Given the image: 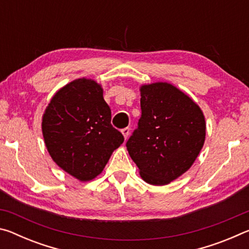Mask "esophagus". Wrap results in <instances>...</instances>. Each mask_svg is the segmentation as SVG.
<instances>
[{
	"label": "esophagus",
	"mask_w": 249,
	"mask_h": 249,
	"mask_svg": "<svg viewBox=\"0 0 249 249\" xmlns=\"http://www.w3.org/2000/svg\"><path fill=\"white\" fill-rule=\"evenodd\" d=\"M122 134H123V136L125 140H127L128 138V135H129V128L126 127V128H123L122 129Z\"/></svg>",
	"instance_id": "esophagus-1"
}]
</instances>
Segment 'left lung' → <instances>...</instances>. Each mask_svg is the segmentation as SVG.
<instances>
[{
    "instance_id": "1",
    "label": "left lung",
    "mask_w": 249,
    "mask_h": 249,
    "mask_svg": "<svg viewBox=\"0 0 249 249\" xmlns=\"http://www.w3.org/2000/svg\"><path fill=\"white\" fill-rule=\"evenodd\" d=\"M142 116L126 142L145 182L166 185L190 169L204 145L202 109L174 84H142Z\"/></svg>"
}]
</instances>
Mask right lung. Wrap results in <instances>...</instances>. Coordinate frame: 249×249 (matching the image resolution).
<instances>
[{"mask_svg": "<svg viewBox=\"0 0 249 249\" xmlns=\"http://www.w3.org/2000/svg\"><path fill=\"white\" fill-rule=\"evenodd\" d=\"M44 142L58 167L82 182L96 178L124 137L111 125L103 88L79 78L59 89L41 119Z\"/></svg>", "mask_w": 249, "mask_h": 249, "instance_id": "right-lung-1", "label": "right lung"}]
</instances>
